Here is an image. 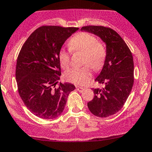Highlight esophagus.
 Returning <instances> with one entry per match:
<instances>
[{"mask_svg":"<svg viewBox=\"0 0 152 152\" xmlns=\"http://www.w3.org/2000/svg\"><path fill=\"white\" fill-rule=\"evenodd\" d=\"M76 89L77 91L83 92V90H84V88H83V87H80V86H76Z\"/></svg>","mask_w":152,"mask_h":152,"instance_id":"1","label":"esophagus"}]
</instances>
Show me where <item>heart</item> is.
Here are the masks:
<instances>
[{
  "label": "heart",
  "instance_id": "heart-1",
  "mask_svg": "<svg viewBox=\"0 0 152 152\" xmlns=\"http://www.w3.org/2000/svg\"><path fill=\"white\" fill-rule=\"evenodd\" d=\"M68 47L72 52H83L82 64L85 65L69 69L64 74V78L75 85H85L91 77L90 67L94 71H99L104 66L107 57L105 45L98 41L95 36L83 31L73 36L68 42ZM59 59L62 67L67 69L70 65V51L61 49L59 52Z\"/></svg>",
  "mask_w": 152,
  "mask_h": 152
}]
</instances>
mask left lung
<instances>
[{
    "label": "left lung",
    "instance_id": "obj_1",
    "mask_svg": "<svg viewBox=\"0 0 152 152\" xmlns=\"http://www.w3.org/2000/svg\"><path fill=\"white\" fill-rule=\"evenodd\" d=\"M81 30L98 36L106 44L107 57L95 81L104 87L93 88L94 98L88 103L95 116L108 117L124 106L134 85V59L130 49L121 36L109 27L86 26Z\"/></svg>",
    "mask_w": 152,
    "mask_h": 152
}]
</instances>
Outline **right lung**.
I'll use <instances>...</instances> for the list:
<instances>
[{
  "mask_svg": "<svg viewBox=\"0 0 152 152\" xmlns=\"http://www.w3.org/2000/svg\"><path fill=\"white\" fill-rule=\"evenodd\" d=\"M76 27L42 26L29 36L17 58L16 79L20 97L27 108L43 119L61 115L67 97L75 89L71 83H59V52Z\"/></svg>",
  "mask_w": 152,
  "mask_h": 152,
  "instance_id": "1",
  "label": "right lung"
}]
</instances>
